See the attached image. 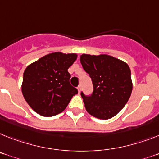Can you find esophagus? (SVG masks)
I'll use <instances>...</instances> for the list:
<instances>
[{"instance_id": "esophagus-1", "label": "esophagus", "mask_w": 159, "mask_h": 159, "mask_svg": "<svg viewBox=\"0 0 159 159\" xmlns=\"http://www.w3.org/2000/svg\"><path fill=\"white\" fill-rule=\"evenodd\" d=\"M77 90H78V92H81V86H77Z\"/></svg>"}]
</instances>
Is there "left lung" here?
Wrapping results in <instances>:
<instances>
[{
  "mask_svg": "<svg viewBox=\"0 0 159 159\" xmlns=\"http://www.w3.org/2000/svg\"><path fill=\"white\" fill-rule=\"evenodd\" d=\"M80 61L91 77L93 93H81L87 112L101 120L118 114L130 98L133 82L129 65L108 55L82 54Z\"/></svg>",
  "mask_w": 159,
  "mask_h": 159,
  "instance_id": "1",
  "label": "left lung"
}]
</instances>
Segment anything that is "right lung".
Instances as JSON below:
<instances>
[{
    "mask_svg": "<svg viewBox=\"0 0 159 159\" xmlns=\"http://www.w3.org/2000/svg\"><path fill=\"white\" fill-rule=\"evenodd\" d=\"M74 53L53 52L28 65L23 73L22 92L29 106L43 116L62 112L78 93L69 83V69L77 60Z\"/></svg>",
    "mask_w": 159,
    "mask_h": 159,
    "instance_id": "add662e5",
    "label": "right lung"
}]
</instances>
